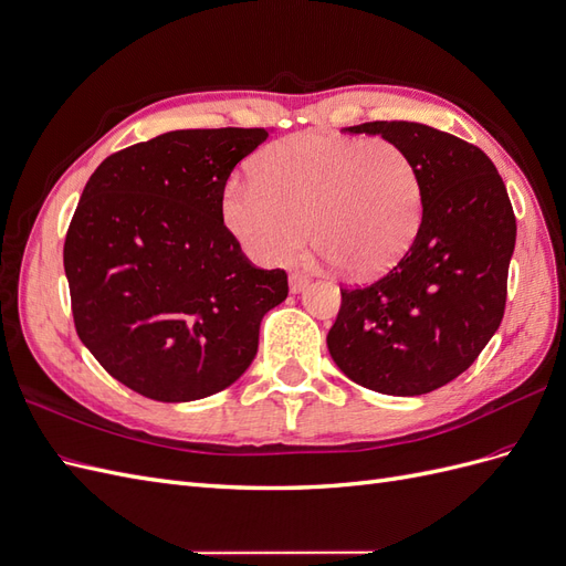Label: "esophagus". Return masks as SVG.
Segmentation results:
<instances>
[{"label": "esophagus", "mask_w": 566, "mask_h": 566, "mask_svg": "<svg viewBox=\"0 0 566 566\" xmlns=\"http://www.w3.org/2000/svg\"><path fill=\"white\" fill-rule=\"evenodd\" d=\"M310 276H304V273H290V293L293 295H300L304 293L306 287H310Z\"/></svg>", "instance_id": "esophagus-1"}]
</instances>
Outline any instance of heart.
<instances>
[{
	"label": "heart",
	"instance_id": "heart-1",
	"mask_svg": "<svg viewBox=\"0 0 566 566\" xmlns=\"http://www.w3.org/2000/svg\"><path fill=\"white\" fill-rule=\"evenodd\" d=\"M424 191L413 158L387 139L297 132L266 146L254 179H229L219 210L252 260L290 262L310 227L337 273L370 281L391 271L422 224Z\"/></svg>",
	"mask_w": 566,
	"mask_h": 566
}]
</instances>
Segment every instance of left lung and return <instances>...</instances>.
<instances>
[{
    "mask_svg": "<svg viewBox=\"0 0 566 566\" xmlns=\"http://www.w3.org/2000/svg\"><path fill=\"white\" fill-rule=\"evenodd\" d=\"M380 134L413 158L424 191L413 245L387 276L342 290L328 352L349 380L420 397L465 373L505 312L515 212L482 148L420 123L349 127Z\"/></svg>",
    "mask_w": 566,
    "mask_h": 566,
    "instance_id": "8db88e82",
    "label": "left lung"
}]
</instances>
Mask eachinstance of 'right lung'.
I'll list each match as a JSON object with an SVG mask.
<instances>
[{
  "label": "right lung",
  "instance_id": "obj_1",
  "mask_svg": "<svg viewBox=\"0 0 566 566\" xmlns=\"http://www.w3.org/2000/svg\"><path fill=\"white\" fill-rule=\"evenodd\" d=\"M264 129H177L117 150L84 186L63 245L75 328L153 401L212 397L250 368L283 269H256L221 221L233 167Z\"/></svg>",
  "mask_w": 566,
  "mask_h": 566
}]
</instances>
